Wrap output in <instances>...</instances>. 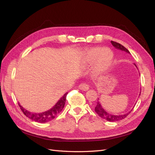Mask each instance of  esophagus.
<instances>
[{"label": "esophagus", "instance_id": "1", "mask_svg": "<svg viewBox=\"0 0 155 155\" xmlns=\"http://www.w3.org/2000/svg\"><path fill=\"white\" fill-rule=\"evenodd\" d=\"M79 89H81V90H82V91H85L88 90L89 87H88V85H87V83H81L80 85H79Z\"/></svg>", "mask_w": 155, "mask_h": 155}]
</instances>
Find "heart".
I'll use <instances>...</instances> for the list:
<instances>
[{
    "label": "heart",
    "instance_id": "heart-1",
    "mask_svg": "<svg viewBox=\"0 0 155 155\" xmlns=\"http://www.w3.org/2000/svg\"><path fill=\"white\" fill-rule=\"evenodd\" d=\"M96 61V73L103 74L105 73L110 66L113 59V53L109 49L102 51L100 48H94L89 50L87 54V61L92 63Z\"/></svg>",
    "mask_w": 155,
    "mask_h": 155
}]
</instances>
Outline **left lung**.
Listing matches in <instances>:
<instances>
[{"label":"left lung","instance_id":"1","mask_svg":"<svg viewBox=\"0 0 155 155\" xmlns=\"http://www.w3.org/2000/svg\"><path fill=\"white\" fill-rule=\"evenodd\" d=\"M111 43L112 45H113L114 47H115L116 49L120 50L121 51H126L127 53L130 54L129 51L126 48H125L123 45H121L120 43H116V42L112 41H111ZM134 65L136 66L135 64H134ZM136 67H137V66H136ZM139 95H140V94ZM98 100H99V99H98ZM98 100L97 102V105L95 107V111L96 113L101 117V118L105 119L109 121H118L123 120L125 118H126V117L130 113V112L133 110V109H131V110L128 112L127 113H125L124 114H118V115L112 114L109 113L108 112H107L104 109V108L102 107L100 101H98Z\"/></svg>","mask_w":155,"mask_h":155}]
</instances>
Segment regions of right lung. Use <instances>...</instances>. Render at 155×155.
Returning <instances> with one entry per match:
<instances>
[{
  "label": "right lung",
  "mask_w": 155,
  "mask_h": 155,
  "mask_svg": "<svg viewBox=\"0 0 155 155\" xmlns=\"http://www.w3.org/2000/svg\"><path fill=\"white\" fill-rule=\"evenodd\" d=\"M67 94L68 92L65 93L60 98V100L56 103L55 105L52 108H51L50 109L43 112H39V113H35V112H31L28 111V110L25 109V108H23L20 105L19 103H18V105H19L21 110L23 112V113H24V114L26 117H28V118H29L30 119L39 123H46L48 122V121H50L54 119L63 109L65 104V101H66Z\"/></svg>",
  "instance_id": "obj_1"
}]
</instances>
